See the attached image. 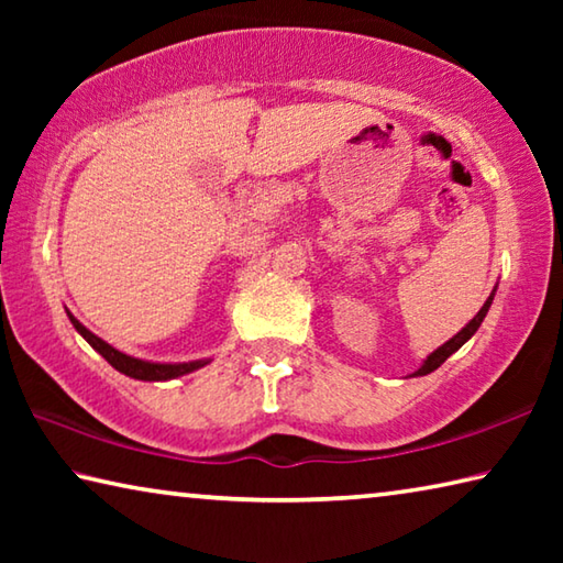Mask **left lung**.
Instances as JSON below:
<instances>
[{
  "instance_id": "1",
  "label": "left lung",
  "mask_w": 563,
  "mask_h": 563,
  "mask_svg": "<svg viewBox=\"0 0 563 563\" xmlns=\"http://www.w3.org/2000/svg\"><path fill=\"white\" fill-rule=\"evenodd\" d=\"M494 292H497V290H494ZM494 292L489 295V298H487V302H484V305H482V310H479V312H476V316H474V318H472L470 322H466V328H462L460 332H456V335H454L452 340H446L442 347H437V350L432 352V355L424 360V365H422V367H419L415 375H430V373H434V369H437V367H440V365H442V362H444L446 357H450V355H452V352H456V350H460V347L464 345V342H466V340H470V338L474 335V332H476V330H479V325H482V320H484V318H487V312H489V308H492Z\"/></svg>"
}]
</instances>
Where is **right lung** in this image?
Returning a JSON list of instances; mask_svg holds the SVG:
<instances>
[{
	"mask_svg": "<svg viewBox=\"0 0 563 563\" xmlns=\"http://www.w3.org/2000/svg\"><path fill=\"white\" fill-rule=\"evenodd\" d=\"M69 320H71V325L76 328V332H79V335L87 340L89 345L97 350L111 367H117L119 373L129 375L133 379H146V383H158V379H174V377L194 373V369L203 367V365H208V362H211V360H194V362H178V365H164V362H146V360L123 355V352H119L117 347H111L109 342H103L101 338L93 335L91 330L84 328L81 322L71 316V312H69Z\"/></svg>",
	"mask_w": 563,
	"mask_h": 563,
	"instance_id": "right-lung-1",
	"label": "right lung"
}]
</instances>
